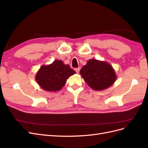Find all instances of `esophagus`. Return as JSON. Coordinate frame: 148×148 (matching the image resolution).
Masks as SVG:
<instances>
[{
  "mask_svg": "<svg viewBox=\"0 0 148 148\" xmlns=\"http://www.w3.org/2000/svg\"><path fill=\"white\" fill-rule=\"evenodd\" d=\"M75 70L76 71V72H77V73H79V70H80V68H79V67H78V68L75 69Z\"/></svg>",
  "mask_w": 148,
  "mask_h": 148,
  "instance_id": "obj_1",
  "label": "esophagus"
}]
</instances>
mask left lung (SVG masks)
Returning a JSON list of instances; mask_svg holds the SVG:
<instances>
[{"instance_id":"8db88e82","label":"left lung","mask_w":148,"mask_h":148,"mask_svg":"<svg viewBox=\"0 0 148 148\" xmlns=\"http://www.w3.org/2000/svg\"><path fill=\"white\" fill-rule=\"evenodd\" d=\"M89 87L96 91H102L112 85L117 75L112 66L105 61L90 59L79 71Z\"/></svg>"}]
</instances>
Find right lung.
<instances>
[{"label":"right lung","instance_id":"1","mask_svg":"<svg viewBox=\"0 0 148 148\" xmlns=\"http://www.w3.org/2000/svg\"><path fill=\"white\" fill-rule=\"evenodd\" d=\"M76 73L69 65L62 60H56L48 65H42L35 79L42 89L49 92H56L65 86L67 79Z\"/></svg>","mask_w":148,"mask_h":148}]
</instances>
